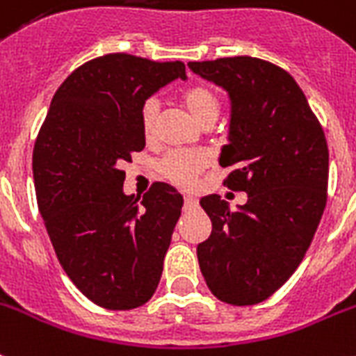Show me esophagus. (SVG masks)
I'll use <instances>...</instances> for the list:
<instances>
[{
  "label": "esophagus",
  "instance_id": "1",
  "mask_svg": "<svg viewBox=\"0 0 356 356\" xmlns=\"http://www.w3.org/2000/svg\"><path fill=\"white\" fill-rule=\"evenodd\" d=\"M199 207V201L192 195H184V210H195Z\"/></svg>",
  "mask_w": 356,
  "mask_h": 356
}]
</instances>
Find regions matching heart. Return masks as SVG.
Returning a JSON list of instances; mask_svg holds the SVG:
<instances>
[{
	"label": "heart",
	"instance_id": "b5f03b06",
	"mask_svg": "<svg viewBox=\"0 0 356 356\" xmlns=\"http://www.w3.org/2000/svg\"><path fill=\"white\" fill-rule=\"evenodd\" d=\"M183 100L193 117L204 126H210L221 111L219 93L208 83H195L188 88L183 95ZM159 111H161V102L157 97H148L140 106V126L146 137H152L155 133ZM204 168H207V157L199 152L172 149L164 153L157 163V172L161 173V177L181 188L192 186Z\"/></svg>",
	"mask_w": 356,
	"mask_h": 356
}]
</instances>
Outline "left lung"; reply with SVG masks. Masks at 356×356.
<instances>
[{"instance_id":"obj_1","label":"left lung","mask_w":356,"mask_h":356,"mask_svg":"<svg viewBox=\"0 0 356 356\" xmlns=\"http://www.w3.org/2000/svg\"><path fill=\"white\" fill-rule=\"evenodd\" d=\"M232 100L230 144L219 164L225 186L247 192L230 210L219 195L201 199L212 234L197 245L208 289L230 305L273 296L302 263L327 203L329 152L322 124L285 69L252 56L190 62Z\"/></svg>"}]
</instances>
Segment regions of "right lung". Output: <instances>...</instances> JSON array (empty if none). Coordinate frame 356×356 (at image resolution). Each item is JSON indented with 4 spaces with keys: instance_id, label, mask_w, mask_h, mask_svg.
<instances>
[{
    "instance_id": "1",
    "label": "right lung",
    "mask_w": 356,
    "mask_h": 356,
    "mask_svg": "<svg viewBox=\"0 0 356 356\" xmlns=\"http://www.w3.org/2000/svg\"><path fill=\"white\" fill-rule=\"evenodd\" d=\"M175 78L183 62H153L126 53L93 58L54 93L33 152L36 201L56 258L83 296L104 309L148 302L183 197L153 183L124 195L122 164L146 146L140 106Z\"/></svg>"
}]
</instances>
